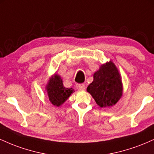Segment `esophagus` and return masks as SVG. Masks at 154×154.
I'll return each instance as SVG.
<instances>
[{"label":"esophagus","instance_id":"esophagus-1","mask_svg":"<svg viewBox=\"0 0 154 154\" xmlns=\"http://www.w3.org/2000/svg\"><path fill=\"white\" fill-rule=\"evenodd\" d=\"M76 88L79 90V91H84L85 89V85L83 84H77L76 85Z\"/></svg>","mask_w":154,"mask_h":154}]
</instances>
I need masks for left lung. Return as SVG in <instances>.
Instances as JSON below:
<instances>
[{"mask_svg":"<svg viewBox=\"0 0 154 154\" xmlns=\"http://www.w3.org/2000/svg\"><path fill=\"white\" fill-rule=\"evenodd\" d=\"M87 91L101 108L113 106L119 101L123 94V85L119 70L112 61L100 65Z\"/></svg>","mask_w":154,"mask_h":154,"instance_id":"8db88e82","label":"left lung"}]
</instances>
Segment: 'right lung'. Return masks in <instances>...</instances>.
<instances>
[{"instance_id": "1", "label": "right lung", "mask_w": 154, "mask_h": 154, "mask_svg": "<svg viewBox=\"0 0 154 154\" xmlns=\"http://www.w3.org/2000/svg\"><path fill=\"white\" fill-rule=\"evenodd\" d=\"M49 100L54 106L59 107L68 99L75 92L73 88H66L63 86V81L60 75L55 73L48 80L45 85Z\"/></svg>"}]
</instances>
